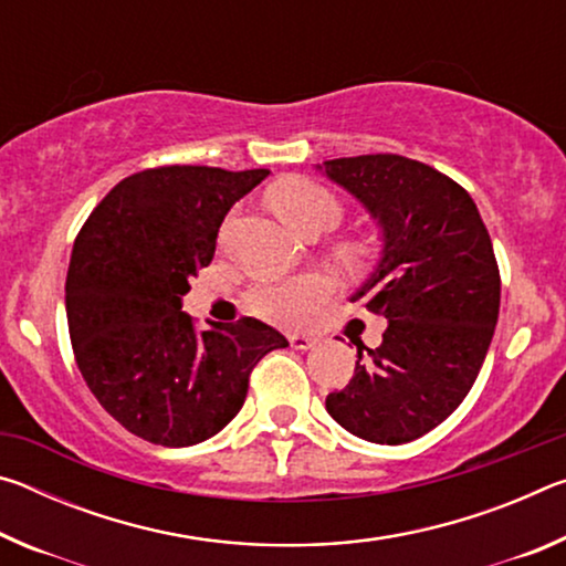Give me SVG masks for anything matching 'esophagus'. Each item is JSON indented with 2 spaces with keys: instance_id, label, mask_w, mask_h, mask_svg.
Returning <instances> with one entry per match:
<instances>
[{
  "instance_id": "esophagus-1",
  "label": "esophagus",
  "mask_w": 566,
  "mask_h": 566,
  "mask_svg": "<svg viewBox=\"0 0 566 566\" xmlns=\"http://www.w3.org/2000/svg\"><path fill=\"white\" fill-rule=\"evenodd\" d=\"M317 342H319V337H314V334H290V344L294 349H312V347H317Z\"/></svg>"
}]
</instances>
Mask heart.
<instances>
[{"instance_id": "heart-1", "label": "heart", "mask_w": 566, "mask_h": 566, "mask_svg": "<svg viewBox=\"0 0 566 566\" xmlns=\"http://www.w3.org/2000/svg\"><path fill=\"white\" fill-rule=\"evenodd\" d=\"M272 205L286 224L304 234L310 229H329L342 219L344 209L334 191L306 177H292L274 189ZM349 260L367 254L361 244L344 249ZM332 296V282L324 274H304L286 282H264L247 292V306L256 317L272 322L276 327L300 329L306 327L322 304Z\"/></svg>"}]
</instances>
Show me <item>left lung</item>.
Segmentation results:
<instances>
[{"instance_id":"left-lung-1","label":"left lung","mask_w":566,"mask_h":566,"mask_svg":"<svg viewBox=\"0 0 566 566\" xmlns=\"http://www.w3.org/2000/svg\"><path fill=\"white\" fill-rule=\"evenodd\" d=\"M324 171L379 219L385 252L352 300L387 319L379 347L354 339V377L327 411L367 442L405 444L442 424L482 369L502 294L492 239L469 191L417 159L342 157Z\"/></svg>"}]
</instances>
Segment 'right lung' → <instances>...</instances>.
<instances>
[{
  "label": "right lung",
  "instance_id": "1",
  "mask_svg": "<svg viewBox=\"0 0 566 566\" xmlns=\"http://www.w3.org/2000/svg\"><path fill=\"white\" fill-rule=\"evenodd\" d=\"M266 175L195 165L137 171L109 189L74 239L64 294L76 367L99 405L145 442L214 437L242 409L256 361L290 344L260 319L197 329L181 312L227 212Z\"/></svg>",
  "mask_w": 566,
  "mask_h": 566
}]
</instances>
